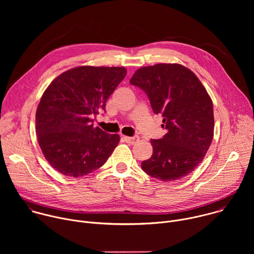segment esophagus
Here are the masks:
<instances>
[{
	"label": "esophagus",
	"mask_w": 254,
	"mask_h": 254,
	"mask_svg": "<svg viewBox=\"0 0 254 254\" xmlns=\"http://www.w3.org/2000/svg\"><path fill=\"white\" fill-rule=\"evenodd\" d=\"M124 139L127 143L134 144V143H136L139 140V137L137 135H134V136H124Z\"/></svg>",
	"instance_id": "obj_1"
}]
</instances>
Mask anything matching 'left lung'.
Listing matches in <instances>:
<instances>
[{
	"mask_svg": "<svg viewBox=\"0 0 254 254\" xmlns=\"http://www.w3.org/2000/svg\"><path fill=\"white\" fill-rule=\"evenodd\" d=\"M129 83L148 95L168 130L151 139L154 152L141 169L163 182L188 176L203 161L214 134L213 103L205 87L190 69L167 63L139 68Z\"/></svg>",
	"mask_w": 254,
	"mask_h": 254,
	"instance_id": "8db88e82",
	"label": "left lung"
}]
</instances>
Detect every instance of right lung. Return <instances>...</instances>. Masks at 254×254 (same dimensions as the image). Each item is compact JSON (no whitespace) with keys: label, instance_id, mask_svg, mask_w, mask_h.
Masks as SVG:
<instances>
[{"label":"right lung","instance_id":"1","mask_svg":"<svg viewBox=\"0 0 254 254\" xmlns=\"http://www.w3.org/2000/svg\"><path fill=\"white\" fill-rule=\"evenodd\" d=\"M127 75L124 67L80 66L56 77L36 112V133L48 163L68 177L100 168L120 141L119 134L93 127L92 118Z\"/></svg>","mask_w":254,"mask_h":254}]
</instances>
